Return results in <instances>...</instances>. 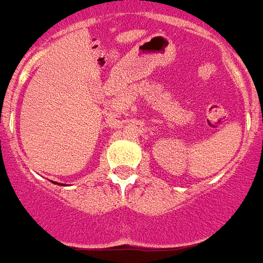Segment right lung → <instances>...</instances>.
<instances>
[{"label": "right lung", "mask_w": 263, "mask_h": 263, "mask_svg": "<svg viewBox=\"0 0 263 263\" xmlns=\"http://www.w3.org/2000/svg\"><path fill=\"white\" fill-rule=\"evenodd\" d=\"M55 183H57V182H55ZM57 185H63V183H57Z\"/></svg>", "instance_id": "right-lung-1"}]
</instances>
